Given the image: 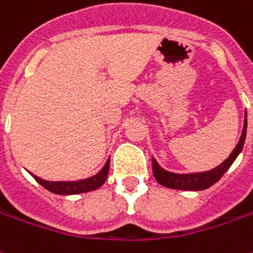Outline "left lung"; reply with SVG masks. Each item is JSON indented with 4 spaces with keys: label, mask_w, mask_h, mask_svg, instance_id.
I'll list each match as a JSON object with an SVG mask.
<instances>
[{
    "label": "left lung",
    "mask_w": 253,
    "mask_h": 253,
    "mask_svg": "<svg viewBox=\"0 0 253 253\" xmlns=\"http://www.w3.org/2000/svg\"><path fill=\"white\" fill-rule=\"evenodd\" d=\"M245 135H247V113H245V122H244V128L240 137V141L237 144L234 151L230 154L224 162L219 165L217 168L209 170V171H202V173H190V174H177V173H170L163 170L155 159H152V171L156 181L163 187L173 188V190H188V191H199L209 188L211 185L217 183L221 176L228 170V168L233 165L235 158L240 155L242 151L244 142H245Z\"/></svg>",
    "instance_id": "1"
}]
</instances>
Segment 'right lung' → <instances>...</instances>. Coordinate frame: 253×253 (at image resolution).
<instances>
[{
	"label": "right lung",
	"mask_w": 253,
	"mask_h": 253,
	"mask_svg": "<svg viewBox=\"0 0 253 253\" xmlns=\"http://www.w3.org/2000/svg\"><path fill=\"white\" fill-rule=\"evenodd\" d=\"M108 171H109V159L105 163L102 170L95 174V176L85 178V180H79V181H47L42 180L40 177L34 176L37 183H40L44 188H47L48 191L54 192V194H59V195H72V194H82V192L94 191L99 188L104 184L106 177H108Z\"/></svg>",
	"instance_id": "obj_1"
}]
</instances>
